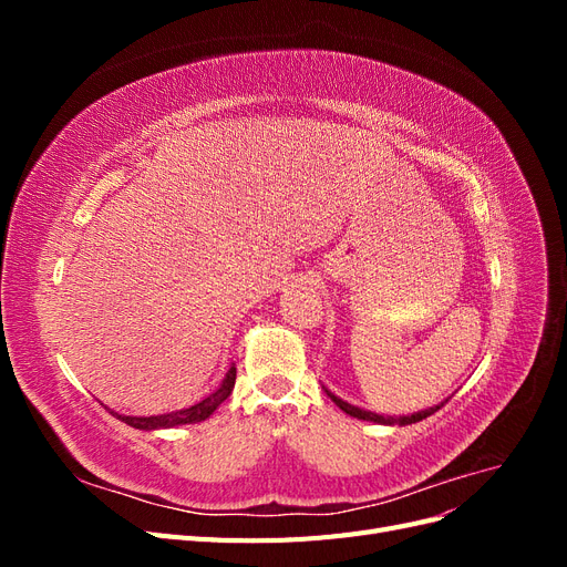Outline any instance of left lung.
Here are the masks:
<instances>
[{
    "label": "left lung",
    "instance_id": "1",
    "mask_svg": "<svg viewBox=\"0 0 567 567\" xmlns=\"http://www.w3.org/2000/svg\"><path fill=\"white\" fill-rule=\"evenodd\" d=\"M329 392V390H326ZM329 398L346 411V414H350V416H354V419H362V421H373V423H383V425H409V423H419V421H423V419H427L431 414H435V411L442 406V404H437V406H431V409H425V411H419V414H411V416H400V419H392V416H381V414H373V411H367V409H359V406H352V404H348V402H342L340 398H336L333 392H329Z\"/></svg>",
    "mask_w": 567,
    "mask_h": 567
}]
</instances>
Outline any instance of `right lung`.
<instances>
[{
	"instance_id": "add662e5",
	"label": "right lung",
	"mask_w": 567,
	"mask_h": 567,
	"mask_svg": "<svg viewBox=\"0 0 567 567\" xmlns=\"http://www.w3.org/2000/svg\"><path fill=\"white\" fill-rule=\"evenodd\" d=\"M234 383H236V367H231L225 375V381H221V385L210 392L208 398H205L203 402L188 406V409H182V411H173V414H161V416H120L115 414L120 421H125L127 425L132 427H140V431H158V427H175V425H186V423H198V421H205L208 419L213 411L225 402L231 390H234ZM113 414V411H111Z\"/></svg>"
}]
</instances>
